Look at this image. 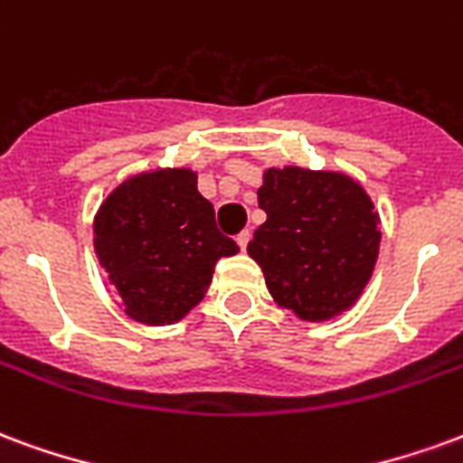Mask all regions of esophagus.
<instances>
[{
  "mask_svg": "<svg viewBox=\"0 0 463 463\" xmlns=\"http://www.w3.org/2000/svg\"><path fill=\"white\" fill-rule=\"evenodd\" d=\"M249 239H251V232L246 229V232H241V234H236V244H239V249L244 251L246 246H249Z\"/></svg>",
  "mask_w": 463,
  "mask_h": 463,
  "instance_id": "esophagus-1",
  "label": "esophagus"
}]
</instances>
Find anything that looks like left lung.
<instances>
[{"instance_id": "left-lung-1", "label": "left lung", "mask_w": 463, "mask_h": 463, "mask_svg": "<svg viewBox=\"0 0 463 463\" xmlns=\"http://www.w3.org/2000/svg\"><path fill=\"white\" fill-rule=\"evenodd\" d=\"M266 222L249 241L273 301L303 320L350 308L373 276L380 219L365 190L340 172L266 170L259 187Z\"/></svg>"}]
</instances>
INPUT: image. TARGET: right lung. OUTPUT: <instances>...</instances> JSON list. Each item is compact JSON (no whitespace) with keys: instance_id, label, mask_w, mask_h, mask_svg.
I'll use <instances>...</instances> for the list:
<instances>
[{"instance_id":"right-lung-1","label":"right lung","mask_w":463,"mask_h":463,"mask_svg":"<svg viewBox=\"0 0 463 463\" xmlns=\"http://www.w3.org/2000/svg\"><path fill=\"white\" fill-rule=\"evenodd\" d=\"M93 234L116 298L145 326L187 316L204 298L214 264L239 251L217 229L197 175L184 167L125 180L98 209Z\"/></svg>"}]
</instances>
